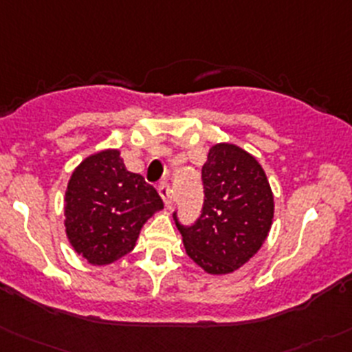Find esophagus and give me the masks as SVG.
<instances>
[{
  "instance_id": "1",
  "label": "esophagus",
  "mask_w": 352,
  "mask_h": 352,
  "mask_svg": "<svg viewBox=\"0 0 352 352\" xmlns=\"http://www.w3.org/2000/svg\"><path fill=\"white\" fill-rule=\"evenodd\" d=\"M157 189H160V195L161 198H163V201H165V205L168 206V208H172V187H170V184L161 182Z\"/></svg>"
}]
</instances>
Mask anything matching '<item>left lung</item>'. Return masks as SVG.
<instances>
[{
    "instance_id": "1",
    "label": "left lung",
    "mask_w": 352,
    "mask_h": 352,
    "mask_svg": "<svg viewBox=\"0 0 352 352\" xmlns=\"http://www.w3.org/2000/svg\"><path fill=\"white\" fill-rule=\"evenodd\" d=\"M203 208L195 224L175 217L187 255L210 274H228L250 261L267 232L274 201L267 177L252 154L217 144L201 168Z\"/></svg>"
}]
</instances>
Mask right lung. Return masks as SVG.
Returning <instances> with one entry per match:
<instances>
[{
	"mask_svg": "<svg viewBox=\"0 0 352 352\" xmlns=\"http://www.w3.org/2000/svg\"><path fill=\"white\" fill-rule=\"evenodd\" d=\"M161 208L156 189L124 168L120 151H102L72 172L65 191V232L81 257L107 265L133 250L142 226Z\"/></svg>",
	"mask_w": 352,
	"mask_h": 352,
	"instance_id": "1",
	"label": "right lung"
}]
</instances>
